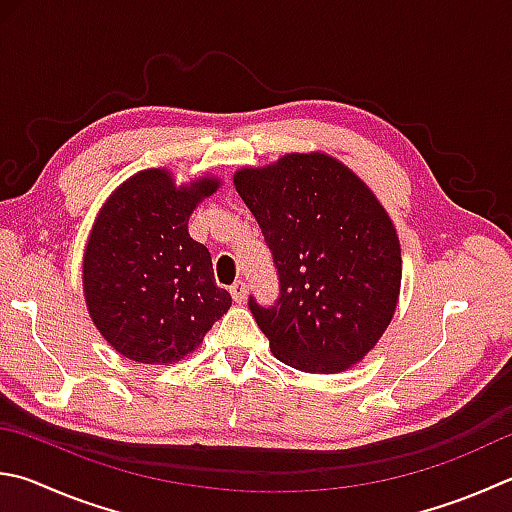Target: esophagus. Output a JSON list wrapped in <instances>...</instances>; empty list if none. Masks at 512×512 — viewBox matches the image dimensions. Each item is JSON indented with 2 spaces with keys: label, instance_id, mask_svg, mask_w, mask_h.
I'll use <instances>...</instances> for the list:
<instances>
[{
  "label": "esophagus",
  "instance_id": "34e87169",
  "mask_svg": "<svg viewBox=\"0 0 512 512\" xmlns=\"http://www.w3.org/2000/svg\"><path fill=\"white\" fill-rule=\"evenodd\" d=\"M246 293H248V288H246V282H235L230 286V295H232V300H235L237 304H241L246 300Z\"/></svg>",
  "mask_w": 512,
  "mask_h": 512
}]
</instances>
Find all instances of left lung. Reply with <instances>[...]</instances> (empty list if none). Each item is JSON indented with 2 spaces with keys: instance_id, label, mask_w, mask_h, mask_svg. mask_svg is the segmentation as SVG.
<instances>
[{
  "instance_id": "1",
  "label": "left lung",
  "mask_w": 512,
  "mask_h": 512,
  "mask_svg": "<svg viewBox=\"0 0 512 512\" xmlns=\"http://www.w3.org/2000/svg\"><path fill=\"white\" fill-rule=\"evenodd\" d=\"M232 181L280 275L275 306L248 300L273 356L309 374L353 367L389 327L401 293V244L385 208L322 152L241 167Z\"/></svg>"
}]
</instances>
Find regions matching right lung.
<instances>
[{"mask_svg": "<svg viewBox=\"0 0 512 512\" xmlns=\"http://www.w3.org/2000/svg\"><path fill=\"white\" fill-rule=\"evenodd\" d=\"M221 181L176 185L150 167L111 192L82 257V288L100 336L143 365H172L201 345L232 297L215 284L208 248L188 219Z\"/></svg>", "mask_w": 512, "mask_h": 512, "instance_id": "obj_1", "label": "right lung"}]
</instances>
